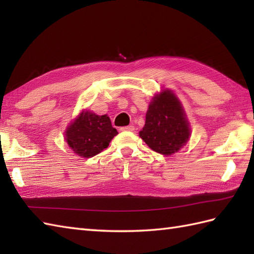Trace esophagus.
I'll return each instance as SVG.
<instances>
[{
  "label": "esophagus",
  "mask_w": 254,
  "mask_h": 254,
  "mask_svg": "<svg viewBox=\"0 0 254 254\" xmlns=\"http://www.w3.org/2000/svg\"><path fill=\"white\" fill-rule=\"evenodd\" d=\"M121 131H134V126H127V127H122L120 128Z\"/></svg>",
  "instance_id": "1"
}]
</instances>
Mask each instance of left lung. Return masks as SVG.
Instances as JSON below:
<instances>
[{
	"label": "left lung",
	"mask_w": 254,
	"mask_h": 254,
	"mask_svg": "<svg viewBox=\"0 0 254 254\" xmlns=\"http://www.w3.org/2000/svg\"><path fill=\"white\" fill-rule=\"evenodd\" d=\"M139 136L155 152L166 156L177 153L187 143L190 128L174 93L167 89L154 97Z\"/></svg>",
	"instance_id": "1"
}]
</instances>
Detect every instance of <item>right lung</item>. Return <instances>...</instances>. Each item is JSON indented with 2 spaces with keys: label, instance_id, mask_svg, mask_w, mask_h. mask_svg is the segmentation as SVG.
Listing matches in <instances>:
<instances>
[{
  "label": "right lung",
  "instance_id": "obj_1",
  "mask_svg": "<svg viewBox=\"0 0 254 254\" xmlns=\"http://www.w3.org/2000/svg\"><path fill=\"white\" fill-rule=\"evenodd\" d=\"M117 134L109 117L83 111L67 127L65 137L74 153L88 158L109 146L110 141Z\"/></svg>",
  "mask_w": 254,
  "mask_h": 254
}]
</instances>
